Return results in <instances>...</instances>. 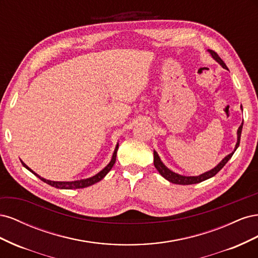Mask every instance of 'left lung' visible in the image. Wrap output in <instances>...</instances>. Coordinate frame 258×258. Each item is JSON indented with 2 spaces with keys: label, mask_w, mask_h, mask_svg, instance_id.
Instances as JSON below:
<instances>
[{
  "label": "left lung",
  "mask_w": 258,
  "mask_h": 258,
  "mask_svg": "<svg viewBox=\"0 0 258 258\" xmlns=\"http://www.w3.org/2000/svg\"><path fill=\"white\" fill-rule=\"evenodd\" d=\"M209 51H210L211 54H212V57L218 62V63H220L224 69H227V67H226V64H225V62L221 59V57L218 56V54H217L215 51H213V50H209ZM242 126H243V122L241 123V126H240L239 129H238V141H237V144H236L235 151L237 150L239 144H240V138H241ZM235 151H233L231 154H229L228 156H226V157H225L220 163H218V165H217L214 169L210 170V171H208V172H206V173H204V174H201V175H198V176H183V175H179V174H177V173L172 172V171L169 170L165 165H163V163H162L161 160H160V158H159L158 154L156 153L155 151H154V166H155L156 169H157L158 172H159L163 177H165L166 179H168L169 182H171V183H173V184H179V185L197 184V183H200V182H202V181H206V179L214 176V175L218 172V171H220V170L226 165V163H227V161L232 157V155H233V153H235Z\"/></svg>",
  "instance_id": "obj_1"
}]
</instances>
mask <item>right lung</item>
<instances>
[{
	"mask_svg": "<svg viewBox=\"0 0 258 258\" xmlns=\"http://www.w3.org/2000/svg\"><path fill=\"white\" fill-rule=\"evenodd\" d=\"M117 150H118V145L116 146V148H115V151H114V154H113V157H112V160H111V162L108 163V165L102 170V171H100V172L98 173V174H96L95 176H92V177H89V178H86V179H81V181H74V182H53V181H49V179H45V178H43V177H41L40 175H37L36 173H34L32 170H31L25 162H22L21 161V163L23 165V167H26L29 171H31V172H32L33 174H35L38 178H41L43 182H45V183H47L48 185H50V186H52V187H56V188H61V189H76V188H84V187H88V186H90V185H92V184H95V183H97V182H99V181H101V179H102L108 172H110V170L113 168V166H114V163L116 162V154H117Z\"/></svg>",
	"mask_w": 258,
	"mask_h": 258,
	"instance_id": "right-lung-1",
	"label": "right lung"
}]
</instances>
